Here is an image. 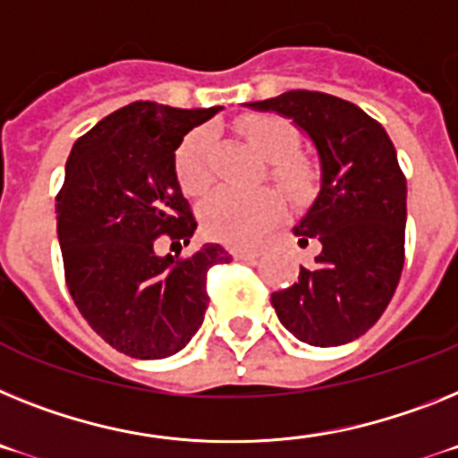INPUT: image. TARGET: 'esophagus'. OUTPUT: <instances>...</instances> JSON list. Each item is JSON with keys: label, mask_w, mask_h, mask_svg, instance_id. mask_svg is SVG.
<instances>
[{"label": "esophagus", "mask_w": 458, "mask_h": 458, "mask_svg": "<svg viewBox=\"0 0 458 458\" xmlns=\"http://www.w3.org/2000/svg\"><path fill=\"white\" fill-rule=\"evenodd\" d=\"M233 256L240 260H256L259 256H263V249L260 247H242V249H233Z\"/></svg>", "instance_id": "1"}]
</instances>
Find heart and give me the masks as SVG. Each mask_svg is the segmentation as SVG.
Returning <instances> with one entry per match:
<instances>
[{
  "mask_svg": "<svg viewBox=\"0 0 458 458\" xmlns=\"http://www.w3.org/2000/svg\"><path fill=\"white\" fill-rule=\"evenodd\" d=\"M240 134L267 160V176L282 188L288 202L305 207L321 191V167L317 160L295 153L301 134L293 123L279 116H251L240 123ZM211 134L193 130L174 153L176 182L191 198H199L214 183L211 172ZM284 199L275 188L256 191H221L199 209V221L211 240L225 244L256 242L282 216Z\"/></svg>",
  "mask_w": 458,
  "mask_h": 458,
  "instance_id": "1",
  "label": "heart"
}]
</instances>
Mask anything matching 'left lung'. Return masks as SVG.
<instances>
[{
  "instance_id": "8db88e82",
  "label": "left lung",
  "mask_w": 458,
  "mask_h": 458,
  "mask_svg": "<svg viewBox=\"0 0 458 458\" xmlns=\"http://www.w3.org/2000/svg\"><path fill=\"white\" fill-rule=\"evenodd\" d=\"M293 118L321 157V191L295 237L321 244L314 267L272 293L276 317L298 340L337 347L377 324L405 263L407 182L394 141L375 118L328 92L288 90L249 102Z\"/></svg>"
}]
</instances>
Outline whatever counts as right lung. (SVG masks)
Returning a JSON list of instances; mask_svg holds the SVG:
<instances>
[{"label": "right lung", "mask_w": 458, "mask_h": 458, "mask_svg": "<svg viewBox=\"0 0 458 458\" xmlns=\"http://www.w3.org/2000/svg\"><path fill=\"white\" fill-rule=\"evenodd\" d=\"M221 106L132 102L79 137L55 198L69 295L90 328L132 359H165L198 333L207 272L230 263L221 244L156 256L163 235L182 247L198 221L176 182L174 151Z\"/></svg>", "instance_id": "obj_1"}]
</instances>
